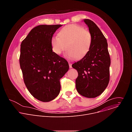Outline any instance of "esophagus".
Instances as JSON below:
<instances>
[{
    "label": "esophagus",
    "mask_w": 132,
    "mask_h": 132,
    "mask_svg": "<svg viewBox=\"0 0 132 132\" xmlns=\"http://www.w3.org/2000/svg\"><path fill=\"white\" fill-rule=\"evenodd\" d=\"M69 68H72V64L71 63H69Z\"/></svg>",
    "instance_id": "1"
}]
</instances>
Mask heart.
Segmentation results:
<instances>
[{
  "label": "heart",
  "mask_w": 132,
  "mask_h": 132,
  "mask_svg": "<svg viewBox=\"0 0 132 132\" xmlns=\"http://www.w3.org/2000/svg\"><path fill=\"white\" fill-rule=\"evenodd\" d=\"M92 42L91 33L84 27L75 24L65 26L58 36H53L51 44L53 52L60 55L67 48L65 55L68 59H80L89 52Z\"/></svg>",
  "instance_id": "1"
}]
</instances>
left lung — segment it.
Segmentation results:
<instances>
[{
    "label": "left lung",
    "instance_id": "1",
    "mask_svg": "<svg viewBox=\"0 0 132 132\" xmlns=\"http://www.w3.org/2000/svg\"><path fill=\"white\" fill-rule=\"evenodd\" d=\"M92 37L91 48L84 57L72 65L78 73L76 87L81 96L93 98L107 87L110 80L111 60L107 41L104 35L92 21L84 19Z\"/></svg>",
    "mask_w": 132,
    "mask_h": 132
}]
</instances>
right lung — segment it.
<instances>
[{"mask_svg": "<svg viewBox=\"0 0 132 132\" xmlns=\"http://www.w3.org/2000/svg\"><path fill=\"white\" fill-rule=\"evenodd\" d=\"M61 24L32 29L21 44L19 62L24 84L31 95L49 102L59 95L60 79L67 72V61L53 52L51 40Z\"/></svg>", "mask_w": 132, "mask_h": 132, "instance_id": "add662e5", "label": "right lung"}]
</instances>
